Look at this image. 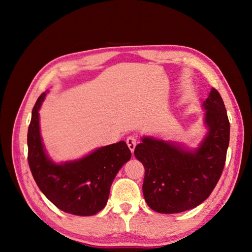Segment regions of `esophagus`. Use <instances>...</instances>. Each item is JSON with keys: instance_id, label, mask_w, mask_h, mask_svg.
<instances>
[{"instance_id": "obj_1", "label": "esophagus", "mask_w": 252, "mask_h": 252, "mask_svg": "<svg viewBox=\"0 0 252 252\" xmlns=\"http://www.w3.org/2000/svg\"><path fill=\"white\" fill-rule=\"evenodd\" d=\"M126 144H127V146H129L130 151L133 152V151H134L135 146H136V144H137V137L134 136V135L127 136L126 137Z\"/></svg>"}]
</instances>
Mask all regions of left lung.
Returning <instances> with one entry per match:
<instances>
[{
  "instance_id": "left-lung-1",
  "label": "left lung",
  "mask_w": 252,
  "mask_h": 252,
  "mask_svg": "<svg viewBox=\"0 0 252 252\" xmlns=\"http://www.w3.org/2000/svg\"><path fill=\"white\" fill-rule=\"evenodd\" d=\"M208 133L195 151L145 136L134 155L145 168L143 194L159 213H179L200 205L220 180L229 143V121L220 93L213 88L203 101Z\"/></svg>"
}]
</instances>
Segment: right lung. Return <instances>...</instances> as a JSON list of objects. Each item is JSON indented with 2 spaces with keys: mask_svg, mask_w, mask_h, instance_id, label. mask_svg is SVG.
I'll return each mask as SVG.
<instances>
[{
  "mask_svg": "<svg viewBox=\"0 0 252 252\" xmlns=\"http://www.w3.org/2000/svg\"><path fill=\"white\" fill-rule=\"evenodd\" d=\"M42 93L32 109L28 129V162L32 176L47 199L67 213L93 216L103 209L118 171L131 158L126 142L97 148L81 159L55 163L47 156L40 134Z\"/></svg>",
  "mask_w": 252,
  "mask_h": 252,
  "instance_id": "add662e5",
  "label": "right lung"
}]
</instances>
